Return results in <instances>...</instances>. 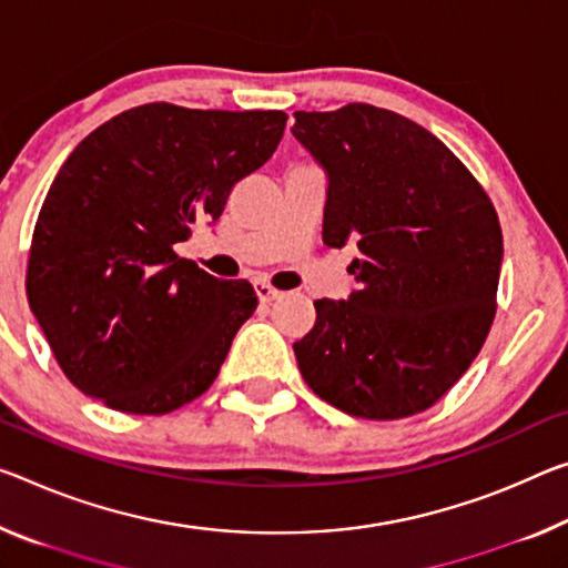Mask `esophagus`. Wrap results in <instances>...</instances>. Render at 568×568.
<instances>
[{"instance_id": "1", "label": "esophagus", "mask_w": 568, "mask_h": 568, "mask_svg": "<svg viewBox=\"0 0 568 568\" xmlns=\"http://www.w3.org/2000/svg\"><path fill=\"white\" fill-rule=\"evenodd\" d=\"M255 293H257L260 303H270V301H275L277 295H281V291H275V287H270L267 283H255Z\"/></svg>"}]
</instances>
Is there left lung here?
I'll use <instances>...</instances> for the list:
<instances>
[{
  "label": "left lung",
  "instance_id": "left-lung-1",
  "mask_svg": "<svg viewBox=\"0 0 568 568\" xmlns=\"http://www.w3.org/2000/svg\"><path fill=\"white\" fill-rule=\"evenodd\" d=\"M293 136L328 176L323 242L356 240L358 291L316 301L293 351L305 384L364 419H402L449 392L495 318L503 232L443 141L368 103L295 111Z\"/></svg>",
  "mask_w": 568,
  "mask_h": 568
}]
</instances>
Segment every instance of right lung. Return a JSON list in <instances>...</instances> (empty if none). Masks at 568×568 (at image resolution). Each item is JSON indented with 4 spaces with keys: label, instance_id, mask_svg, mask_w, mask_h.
Instances as JSON below:
<instances>
[{
    "label": "right lung",
    "instance_id": "obj_1",
    "mask_svg": "<svg viewBox=\"0 0 568 568\" xmlns=\"http://www.w3.org/2000/svg\"><path fill=\"white\" fill-rule=\"evenodd\" d=\"M283 111L146 103L78 143L44 196L27 301L62 374L129 414H166L210 389L257 308L174 245L217 222L240 179L273 156Z\"/></svg>",
    "mask_w": 568,
    "mask_h": 568
}]
</instances>
